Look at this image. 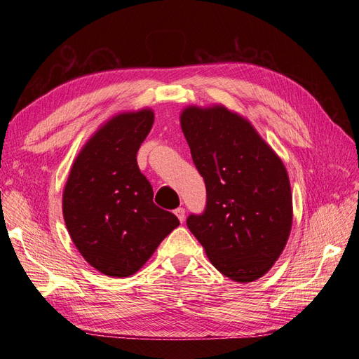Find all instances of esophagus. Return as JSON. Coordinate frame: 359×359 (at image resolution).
<instances>
[{
  "label": "esophagus",
  "instance_id": "34e87169",
  "mask_svg": "<svg viewBox=\"0 0 359 359\" xmlns=\"http://www.w3.org/2000/svg\"><path fill=\"white\" fill-rule=\"evenodd\" d=\"M175 215L178 217L180 222L182 223V222H184V219H186V210L181 208V206H180V208H177V210H175Z\"/></svg>",
  "mask_w": 359,
  "mask_h": 359
}]
</instances>
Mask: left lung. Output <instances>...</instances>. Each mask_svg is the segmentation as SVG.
I'll use <instances>...</instances> for the list:
<instances>
[{"label": "left lung", "mask_w": 359, "mask_h": 359, "mask_svg": "<svg viewBox=\"0 0 359 359\" xmlns=\"http://www.w3.org/2000/svg\"><path fill=\"white\" fill-rule=\"evenodd\" d=\"M181 128L206 187L202 214L187 226L211 264L238 283L266 274L292 227L283 161L247 119L224 106L186 107Z\"/></svg>", "instance_id": "left-lung-1"}]
</instances>
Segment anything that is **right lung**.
Here are the masks:
<instances>
[{
	"label": "right lung",
	"mask_w": 359,
	"mask_h": 359,
	"mask_svg": "<svg viewBox=\"0 0 359 359\" xmlns=\"http://www.w3.org/2000/svg\"><path fill=\"white\" fill-rule=\"evenodd\" d=\"M153 123L151 109L109 119L76 157L64 187L62 215L72 240L106 276L135 274L180 224L153 202V187L137 166Z\"/></svg>",
	"instance_id": "add662e5"
}]
</instances>
